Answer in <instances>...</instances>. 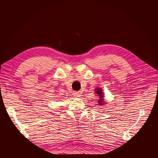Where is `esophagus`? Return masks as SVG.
Returning <instances> with one entry per match:
<instances>
[{
	"label": "esophagus",
	"mask_w": 158,
	"mask_h": 158,
	"mask_svg": "<svg viewBox=\"0 0 158 158\" xmlns=\"http://www.w3.org/2000/svg\"><path fill=\"white\" fill-rule=\"evenodd\" d=\"M80 93L79 92H74V94H73V96L75 97V98H79V97H80Z\"/></svg>",
	"instance_id": "1"
}]
</instances>
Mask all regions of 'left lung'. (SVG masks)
I'll list each match as a JSON object with an SVG mask.
<instances>
[{"mask_svg":"<svg viewBox=\"0 0 158 158\" xmlns=\"http://www.w3.org/2000/svg\"><path fill=\"white\" fill-rule=\"evenodd\" d=\"M95 92H96L95 94H96L99 96V100H98V105H104L103 104H105V102H103V100H104V99H103L104 95H103V92L102 91V89L101 88H96Z\"/></svg>","mask_w":158,"mask_h":158,"instance_id":"1","label":"left lung"}]
</instances>
